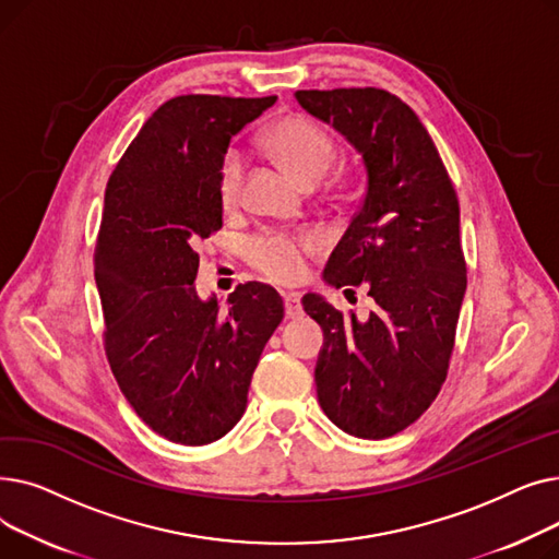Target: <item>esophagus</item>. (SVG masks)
I'll list each match as a JSON object with an SVG mask.
<instances>
[{
    "instance_id": "obj_1",
    "label": "esophagus",
    "mask_w": 559,
    "mask_h": 559,
    "mask_svg": "<svg viewBox=\"0 0 559 559\" xmlns=\"http://www.w3.org/2000/svg\"><path fill=\"white\" fill-rule=\"evenodd\" d=\"M283 301H285V314L289 319H297V317L304 314L299 292H283Z\"/></svg>"
}]
</instances>
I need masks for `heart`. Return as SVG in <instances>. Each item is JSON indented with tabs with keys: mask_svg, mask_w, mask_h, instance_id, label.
Returning <instances> with one entry per match:
<instances>
[{
	"mask_svg": "<svg viewBox=\"0 0 559 559\" xmlns=\"http://www.w3.org/2000/svg\"><path fill=\"white\" fill-rule=\"evenodd\" d=\"M267 150L278 156L289 171L306 186L321 181L335 156V138L308 115L292 112L281 117L262 135ZM245 154L240 150L224 152L217 169V197L224 209H235L245 188ZM324 247V238L317 230H278L267 228L249 235L242 245L245 260L255 272L276 283H295L308 270V258Z\"/></svg>",
	"mask_w": 559,
	"mask_h": 559,
	"instance_id": "heart-1",
	"label": "heart"
}]
</instances>
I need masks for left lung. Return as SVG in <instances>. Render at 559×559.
Returning <instances> with one entry per match:
<instances>
[{"label": "left lung", "instance_id": "8db88e82", "mask_svg": "<svg viewBox=\"0 0 559 559\" xmlns=\"http://www.w3.org/2000/svg\"><path fill=\"white\" fill-rule=\"evenodd\" d=\"M295 97L362 154L367 192L324 278L365 283L378 306L358 321L317 295L301 299L324 331L317 399L344 432L385 439L426 413L449 373L466 289L457 194L428 131L396 95L335 87Z\"/></svg>", "mask_w": 559, "mask_h": 559}]
</instances>
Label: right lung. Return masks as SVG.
<instances>
[{"mask_svg":"<svg viewBox=\"0 0 559 559\" xmlns=\"http://www.w3.org/2000/svg\"><path fill=\"white\" fill-rule=\"evenodd\" d=\"M276 97L181 95L165 102L115 165L95 247L110 371L135 415L174 444L224 437L247 409L251 376L283 321L278 292L249 281L201 301L199 240L222 228L217 169L230 135Z\"/></svg>","mask_w":559,"mask_h":559,"instance_id":"right-lung-1","label":"right lung"}]
</instances>
